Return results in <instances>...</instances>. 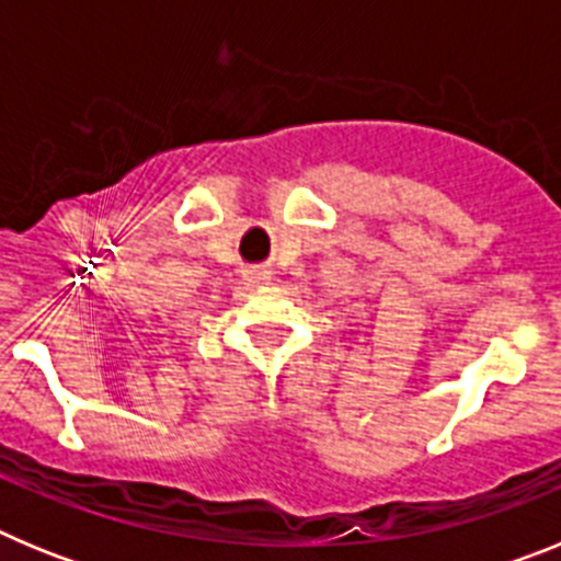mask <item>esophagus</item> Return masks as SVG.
<instances>
[{
  "label": "esophagus",
  "instance_id": "34e87169",
  "mask_svg": "<svg viewBox=\"0 0 561 561\" xmlns=\"http://www.w3.org/2000/svg\"><path fill=\"white\" fill-rule=\"evenodd\" d=\"M244 280L247 286H266L272 284V270H266V266H250L244 272Z\"/></svg>",
  "mask_w": 561,
  "mask_h": 561
}]
</instances>
